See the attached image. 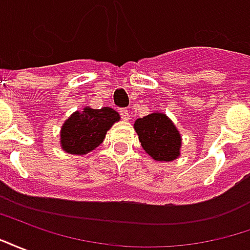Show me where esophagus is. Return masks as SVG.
<instances>
[{
  "label": "esophagus",
  "instance_id": "34e87169",
  "mask_svg": "<svg viewBox=\"0 0 250 250\" xmlns=\"http://www.w3.org/2000/svg\"><path fill=\"white\" fill-rule=\"evenodd\" d=\"M119 114L125 120L130 119V114H128V109L127 108H119Z\"/></svg>",
  "mask_w": 250,
  "mask_h": 250
}]
</instances>
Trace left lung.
I'll return each instance as SVG.
<instances>
[{
  "instance_id": "8db88e82",
  "label": "left lung",
  "mask_w": 250,
  "mask_h": 250,
  "mask_svg": "<svg viewBox=\"0 0 250 250\" xmlns=\"http://www.w3.org/2000/svg\"><path fill=\"white\" fill-rule=\"evenodd\" d=\"M135 131L143 150L155 161H174L179 155L181 135L165 114L147 115L136 119Z\"/></svg>"
}]
</instances>
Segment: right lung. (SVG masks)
<instances>
[{
	"mask_svg": "<svg viewBox=\"0 0 250 250\" xmlns=\"http://www.w3.org/2000/svg\"><path fill=\"white\" fill-rule=\"evenodd\" d=\"M119 120V114L109 107L84 108L75 112L62 128V146L69 154H87L103 142L109 127Z\"/></svg>",
	"mask_w": 250,
	"mask_h": 250,
	"instance_id": "obj_1",
	"label": "right lung"
}]
</instances>
